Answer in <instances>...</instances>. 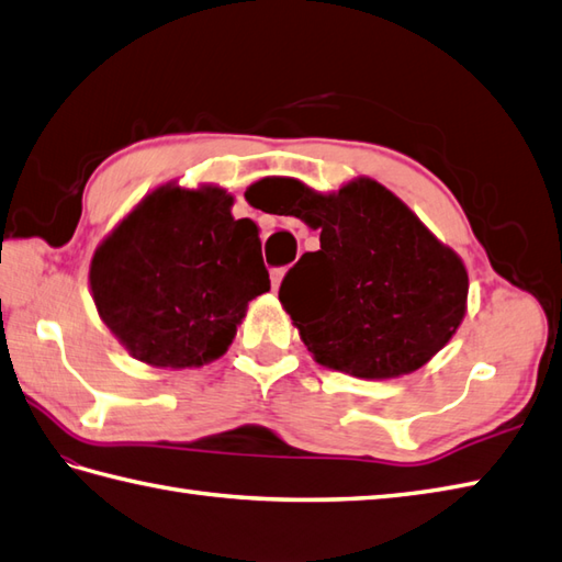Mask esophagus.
<instances>
[{"instance_id": "esophagus-1", "label": "esophagus", "mask_w": 562, "mask_h": 562, "mask_svg": "<svg viewBox=\"0 0 562 562\" xmlns=\"http://www.w3.org/2000/svg\"><path fill=\"white\" fill-rule=\"evenodd\" d=\"M282 278H284V268H274V270L270 272V280H272V290H278V288H280V282H282Z\"/></svg>"}]
</instances>
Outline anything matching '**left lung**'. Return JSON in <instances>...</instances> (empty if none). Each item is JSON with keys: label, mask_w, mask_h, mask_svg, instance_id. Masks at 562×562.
<instances>
[{"label": "left lung", "mask_w": 562, "mask_h": 562, "mask_svg": "<svg viewBox=\"0 0 562 562\" xmlns=\"http://www.w3.org/2000/svg\"><path fill=\"white\" fill-rule=\"evenodd\" d=\"M292 217L321 232L280 284L314 360L360 379L411 374L445 348L465 314L461 258L372 178L321 195L292 181Z\"/></svg>", "instance_id": "1"}]
</instances>
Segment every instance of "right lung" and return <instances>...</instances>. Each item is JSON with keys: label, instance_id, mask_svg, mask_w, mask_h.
Instances as JSON below:
<instances>
[{"label": "right lung", "instance_id": "obj_1", "mask_svg": "<svg viewBox=\"0 0 562 562\" xmlns=\"http://www.w3.org/2000/svg\"><path fill=\"white\" fill-rule=\"evenodd\" d=\"M222 188L161 186L105 236L89 282L99 316L151 367H200L229 348L246 306L270 290L258 226Z\"/></svg>", "mask_w": 562, "mask_h": 562}]
</instances>
